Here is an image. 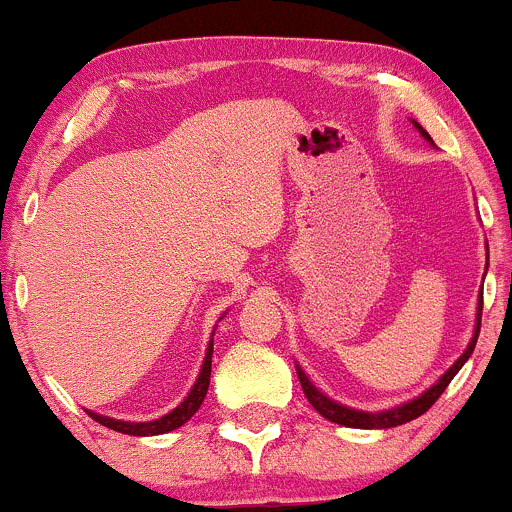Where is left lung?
I'll return each instance as SVG.
<instances>
[{"label": "left lung", "mask_w": 512, "mask_h": 512, "mask_svg": "<svg viewBox=\"0 0 512 512\" xmlns=\"http://www.w3.org/2000/svg\"><path fill=\"white\" fill-rule=\"evenodd\" d=\"M421 129V134H424V139H428V142H433L431 137H428V132L421 125H416ZM481 308H484V293L479 296V310H477V330H474V337L472 342H469L467 351L457 358L455 366L448 368V373L443 375V378L438 380L436 385L431 387V390H426L424 395L411 399V402L402 404V407H395V409H387V411H356V409H349V407H342V404L332 402L330 397L322 395L320 390H315V385L310 383L308 378H305V373L301 368L298 370V380H301V387L305 392V397H308V402L313 404L317 414L325 416L327 421H332V424H339V426H349V428H392V426H402L407 424V421L416 419V416H421L424 411H428L436 404V399L443 395L445 387L450 385V380L455 378L457 370H460L464 366V361H467L469 356H472L474 346H477V337H479V327H481Z\"/></svg>", "instance_id": "1"}]
</instances>
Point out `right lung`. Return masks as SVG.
I'll use <instances>...</instances> for the list:
<instances>
[{
    "label": "right lung",
    "mask_w": 512,
    "mask_h": 512,
    "mask_svg": "<svg viewBox=\"0 0 512 512\" xmlns=\"http://www.w3.org/2000/svg\"><path fill=\"white\" fill-rule=\"evenodd\" d=\"M211 354H214V342L209 344L207 356H204V363H202V373H199L197 383L190 390V395L182 399V402L173 411H170V414L161 416V419L144 421V424H134V421L108 419V416L93 414V411H88V416H91L93 421H98V424H103L105 428H113V431H117V433H127V436H158V433L175 431V428H180L185 421L192 419V414L202 407L204 397H207L209 378H211Z\"/></svg>",
    "instance_id": "1"
}]
</instances>
